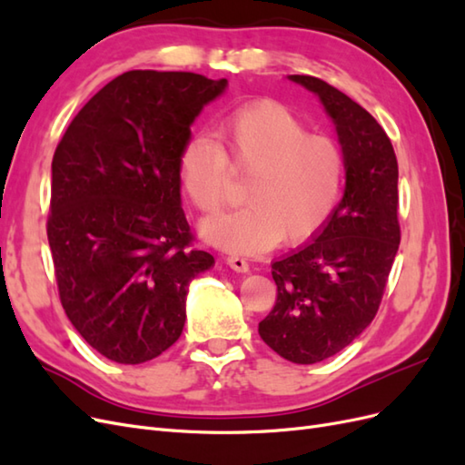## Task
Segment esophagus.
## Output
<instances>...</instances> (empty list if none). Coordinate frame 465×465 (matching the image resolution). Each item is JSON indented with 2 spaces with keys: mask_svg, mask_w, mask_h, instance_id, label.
Here are the masks:
<instances>
[{
  "mask_svg": "<svg viewBox=\"0 0 465 465\" xmlns=\"http://www.w3.org/2000/svg\"><path fill=\"white\" fill-rule=\"evenodd\" d=\"M227 265L231 267V270H234V272H238V273H246V272L250 270L248 262H246L244 258H241V256H234V254L227 258Z\"/></svg>",
  "mask_w": 465,
  "mask_h": 465,
  "instance_id": "obj_1",
  "label": "esophagus"
}]
</instances>
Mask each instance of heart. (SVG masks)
Wrapping results in <instances>:
<instances>
[{"label":"heart","instance_id":"heart-1","mask_svg":"<svg viewBox=\"0 0 465 465\" xmlns=\"http://www.w3.org/2000/svg\"><path fill=\"white\" fill-rule=\"evenodd\" d=\"M217 142L193 135L178 157V176L190 202L209 213L224 203L234 171L252 173L246 205L209 217L202 234L229 252L252 254L302 242L330 217L343 184V153L314 135L285 106L265 103L238 110L217 130Z\"/></svg>","mask_w":465,"mask_h":465}]
</instances>
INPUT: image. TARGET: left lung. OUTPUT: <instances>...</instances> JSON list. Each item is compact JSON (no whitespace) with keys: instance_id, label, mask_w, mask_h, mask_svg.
I'll list each match as a JSON object with an SVG mask.
<instances>
[{"instance_id":"obj_1","label":"left lung","mask_w":465,"mask_h":465,"mask_svg":"<svg viewBox=\"0 0 465 465\" xmlns=\"http://www.w3.org/2000/svg\"><path fill=\"white\" fill-rule=\"evenodd\" d=\"M314 93L335 125L345 190L330 217L272 263L273 311L258 326L277 355L314 364L340 353L374 320L400 246L398 159L367 110L311 75H289Z\"/></svg>"}]
</instances>
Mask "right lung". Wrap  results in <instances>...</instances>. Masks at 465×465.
Returning a JSON list of instances; mask_svg holds the SVG:
<instances>
[{"label": "right lung", "instance_id": "right-lung-1", "mask_svg": "<svg viewBox=\"0 0 465 465\" xmlns=\"http://www.w3.org/2000/svg\"><path fill=\"white\" fill-rule=\"evenodd\" d=\"M227 79L122 74L69 124L52 159L48 242L64 311L120 364L159 357L184 330L193 277L213 267L180 200L190 125Z\"/></svg>", "mask_w": 465, "mask_h": 465}]
</instances>
